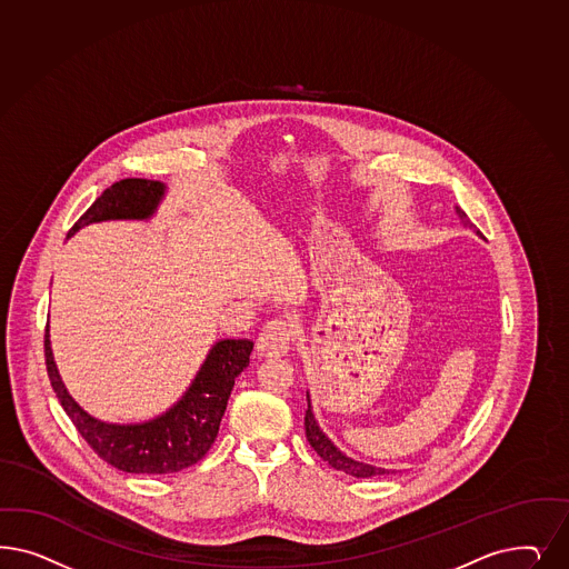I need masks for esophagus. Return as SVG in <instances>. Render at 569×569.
<instances>
[{
    "label": "esophagus",
    "mask_w": 569,
    "mask_h": 569,
    "mask_svg": "<svg viewBox=\"0 0 569 569\" xmlns=\"http://www.w3.org/2000/svg\"><path fill=\"white\" fill-rule=\"evenodd\" d=\"M293 341V327L291 322L276 318L270 320L257 337V351L263 358H282L289 353Z\"/></svg>",
    "instance_id": "1"
}]
</instances>
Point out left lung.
Masks as SVG:
<instances>
[{"mask_svg": "<svg viewBox=\"0 0 569 569\" xmlns=\"http://www.w3.org/2000/svg\"><path fill=\"white\" fill-rule=\"evenodd\" d=\"M457 213H459L460 220L469 221L467 220V213L460 207H457ZM306 436H308L310 446L318 452V457L327 460L330 467L337 469V471H343V473H348L351 477H377L389 473V469H383V467H375V465H368V462H362V460L351 459V457H348L346 452H341L332 443V440L316 421L310 391H308V410H306Z\"/></svg>", "mask_w": 569, "mask_h": 569, "instance_id": "obj_1", "label": "left lung"}]
</instances>
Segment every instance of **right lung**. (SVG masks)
I'll list each match as a JSON object with an SVG mask.
<instances>
[{
	"instance_id": "right-lung-1",
	"label": "right lung",
	"mask_w": 569,
	"mask_h": 569,
	"mask_svg": "<svg viewBox=\"0 0 569 569\" xmlns=\"http://www.w3.org/2000/svg\"><path fill=\"white\" fill-rule=\"evenodd\" d=\"M167 194L157 180L126 178L107 188L92 207L69 230L67 239L81 228L100 221H148ZM46 367L56 398L93 452L126 473L166 476L178 473L207 455L218 438L221 417L234 387V379L249 367L251 339L216 341L182 398L166 412L142 422H107L81 408L64 386L52 353L50 327H46Z\"/></svg>"
}]
</instances>
